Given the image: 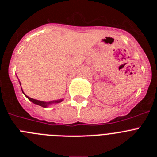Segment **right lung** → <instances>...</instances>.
Returning a JSON list of instances; mask_svg holds the SVG:
<instances>
[{"label": "right lung", "mask_w": 157, "mask_h": 157, "mask_svg": "<svg viewBox=\"0 0 157 157\" xmlns=\"http://www.w3.org/2000/svg\"><path fill=\"white\" fill-rule=\"evenodd\" d=\"M20 85H21V84H20ZM22 91H23V90H22ZM23 94H25L24 93H23ZM25 96H26V97H27V98H28V99L30 100V101H31L32 103L35 104V105H39V106L43 107V108H46V107H48V105H52V104L59 103V102L63 101V99H59V100H56V101H48V102H45V101H38V100H35V99H33V98H30V97L27 96L26 94H25Z\"/></svg>", "instance_id": "right-lung-1"}]
</instances>
